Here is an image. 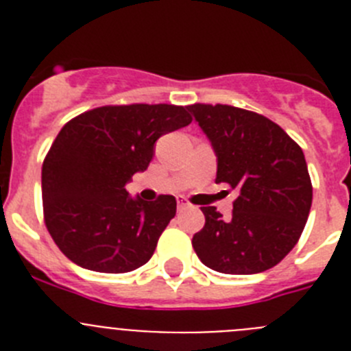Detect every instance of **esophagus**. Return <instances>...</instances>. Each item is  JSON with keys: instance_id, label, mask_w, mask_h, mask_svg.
Here are the masks:
<instances>
[{"instance_id": "obj_1", "label": "esophagus", "mask_w": 351, "mask_h": 351, "mask_svg": "<svg viewBox=\"0 0 351 351\" xmlns=\"http://www.w3.org/2000/svg\"><path fill=\"white\" fill-rule=\"evenodd\" d=\"M188 207H190V202H188L184 197H179L178 198V209L182 210V209H188Z\"/></svg>"}]
</instances>
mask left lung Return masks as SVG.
I'll return each mask as SVG.
<instances>
[{
	"mask_svg": "<svg viewBox=\"0 0 351 351\" xmlns=\"http://www.w3.org/2000/svg\"><path fill=\"white\" fill-rule=\"evenodd\" d=\"M218 161L216 182L237 188L228 219L202 207L197 256L223 274H258L293 250L308 221L313 186L302 149L267 117L232 105L188 107Z\"/></svg>",
	"mask_w": 351,
	"mask_h": 351,
	"instance_id": "1",
	"label": "left lung"
}]
</instances>
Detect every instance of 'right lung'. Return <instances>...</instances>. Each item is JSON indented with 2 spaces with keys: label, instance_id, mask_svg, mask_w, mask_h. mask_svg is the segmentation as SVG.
I'll use <instances>...</instances> for the list:
<instances>
[{
  "label": "right lung",
  "instance_id": "obj_1",
  "mask_svg": "<svg viewBox=\"0 0 351 351\" xmlns=\"http://www.w3.org/2000/svg\"><path fill=\"white\" fill-rule=\"evenodd\" d=\"M190 123L186 107L135 104L93 108L61 128L43 161L42 198L49 234L66 258L108 274L149 262L178 202L133 198L126 184L147 169L161 135Z\"/></svg>",
  "mask_w": 351,
  "mask_h": 351
}]
</instances>
